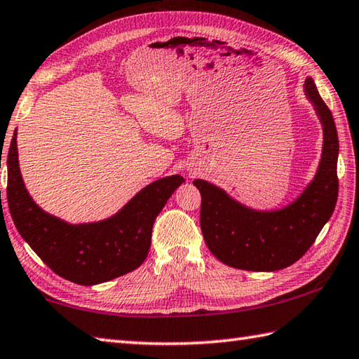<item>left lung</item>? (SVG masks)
Masks as SVG:
<instances>
[{
  "label": "left lung",
  "instance_id": "8db88e82",
  "mask_svg": "<svg viewBox=\"0 0 359 359\" xmlns=\"http://www.w3.org/2000/svg\"><path fill=\"white\" fill-rule=\"evenodd\" d=\"M305 93L324 128L319 170L296 202L277 212H257L233 201L205 180H193L201 191V229L212 254L224 264L244 271L285 269L305 255L325 226L338 201L339 142L334 119L314 81Z\"/></svg>",
  "mask_w": 359,
  "mask_h": 359
}]
</instances>
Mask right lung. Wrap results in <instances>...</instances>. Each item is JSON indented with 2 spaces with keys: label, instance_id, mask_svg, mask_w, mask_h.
Returning a JSON list of instances; mask_svg holds the SVG:
<instances>
[{
  "label": "right lung",
  "instance_id": "1",
  "mask_svg": "<svg viewBox=\"0 0 359 359\" xmlns=\"http://www.w3.org/2000/svg\"><path fill=\"white\" fill-rule=\"evenodd\" d=\"M184 182L182 175L160 179L109 219L72 226L43 212L27 193L18 166L17 130L7 154V203L18 233L49 269L83 286L121 277L144 262L154 221Z\"/></svg>",
  "mask_w": 359,
  "mask_h": 359
}]
</instances>
